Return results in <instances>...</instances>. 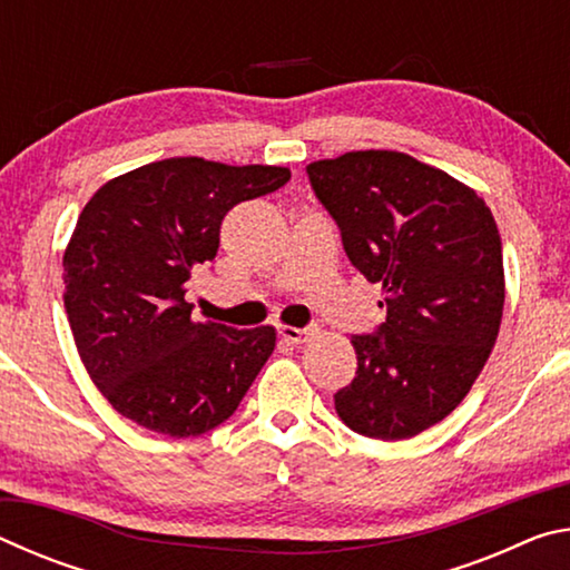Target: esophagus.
<instances>
[{"instance_id": "34e87169", "label": "esophagus", "mask_w": 570, "mask_h": 570, "mask_svg": "<svg viewBox=\"0 0 570 570\" xmlns=\"http://www.w3.org/2000/svg\"><path fill=\"white\" fill-rule=\"evenodd\" d=\"M278 336L286 344H304L308 340V330H296V326H278Z\"/></svg>"}]
</instances>
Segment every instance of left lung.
<instances>
[{
    "label": "left lung",
    "mask_w": 570,
    "mask_h": 570,
    "mask_svg": "<svg viewBox=\"0 0 570 570\" xmlns=\"http://www.w3.org/2000/svg\"><path fill=\"white\" fill-rule=\"evenodd\" d=\"M387 320L354 334L356 377L334 394L346 428L407 440L465 400L495 346L505 304L503 244L475 190L397 150H354L306 166Z\"/></svg>",
    "instance_id": "left-lung-1"
}]
</instances>
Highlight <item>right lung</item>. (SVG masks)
<instances>
[{
	"mask_svg": "<svg viewBox=\"0 0 570 570\" xmlns=\"http://www.w3.org/2000/svg\"><path fill=\"white\" fill-rule=\"evenodd\" d=\"M292 178L278 166L148 163L105 183L65 248V308L95 387L122 417L168 438L218 428L276 346L274 326L196 322L186 302L214 262L220 220Z\"/></svg>",
	"mask_w": 570,
	"mask_h": 570,
	"instance_id": "add662e5",
	"label": "right lung"
}]
</instances>
